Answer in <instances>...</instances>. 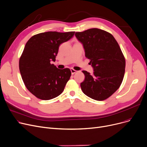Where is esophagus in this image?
Wrapping results in <instances>:
<instances>
[{"mask_svg":"<svg viewBox=\"0 0 147 147\" xmlns=\"http://www.w3.org/2000/svg\"><path fill=\"white\" fill-rule=\"evenodd\" d=\"M70 70H71V74H74V73H76L77 72V71L75 70V69H74L73 68H71Z\"/></svg>","mask_w":147,"mask_h":147,"instance_id":"34e87169","label":"esophagus"}]
</instances>
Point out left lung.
<instances>
[{
  "label": "left lung",
  "mask_w": 147,
  "mask_h": 147,
  "mask_svg": "<svg viewBox=\"0 0 147 147\" xmlns=\"http://www.w3.org/2000/svg\"><path fill=\"white\" fill-rule=\"evenodd\" d=\"M75 36L83 44L85 57L94 67L93 74L82 71L85 79L80 86L83 93L96 101L111 96L120 86L124 78L126 61L120 46L110 33L90 28Z\"/></svg>",
  "instance_id": "8db88e82"
}]
</instances>
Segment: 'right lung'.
Returning <instances> with one entry per match:
<instances>
[{"mask_svg":"<svg viewBox=\"0 0 147 147\" xmlns=\"http://www.w3.org/2000/svg\"><path fill=\"white\" fill-rule=\"evenodd\" d=\"M74 33H41L26 43L19 61L20 71L26 87L37 98L49 100L63 92L71 75L70 69H58L51 62L55 61L59 45Z\"/></svg>","mask_w":147,"mask_h":147,"instance_id":"add662e5","label":"right lung"}]
</instances>
